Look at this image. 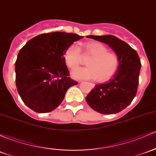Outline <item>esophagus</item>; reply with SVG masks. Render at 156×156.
Masks as SVG:
<instances>
[{
    "label": "esophagus",
    "mask_w": 156,
    "mask_h": 156,
    "mask_svg": "<svg viewBox=\"0 0 156 156\" xmlns=\"http://www.w3.org/2000/svg\"><path fill=\"white\" fill-rule=\"evenodd\" d=\"M90 86H91V87H92V88H93V87H94V84H92V83H90Z\"/></svg>",
    "instance_id": "1"
}]
</instances>
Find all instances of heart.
Returning <instances> with one entry per match:
<instances>
[{
    "label": "heart",
    "instance_id": "obj_1",
    "mask_svg": "<svg viewBox=\"0 0 156 156\" xmlns=\"http://www.w3.org/2000/svg\"><path fill=\"white\" fill-rule=\"evenodd\" d=\"M83 54L91 56L87 61V67L75 69L72 76L75 79L95 80L105 82L115 74L119 67V58L113 52H108L106 46L97 41L83 44ZM64 60L71 69L78 67L81 63V49L77 44H71L64 52Z\"/></svg>",
    "mask_w": 156,
    "mask_h": 156
}]
</instances>
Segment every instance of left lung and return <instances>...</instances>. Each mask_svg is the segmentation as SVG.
Wrapping results in <instances>:
<instances>
[{"label":"left lung","mask_w":156,"mask_h":156,"mask_svg":"<svg viewBox=\"0 0 156 156\" xmlns=\"http://www.w3.org/2000/svg\"><path fill=\"white\" fill-rule=\"evenodd\" d=\"M88 38L104 43L119 58V67L112 78L95 85L86 97L87 104L98 112L110 115L126 108L136 95L141 61L138 53L126 42L112 35H88Z\"/></svg>","instance_id":"8db88e82"}]
</instances>
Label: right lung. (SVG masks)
<instances>
[{
	"label": "right lung",
	"instance_id": "add662e5",
	"mask_svg": "<svg viewBox=\"0 0 156 156\" xmlns=\"http://www.w3.org/2000/svg\"><path fill=\"white\" fill-rule=\"evenodd\" d=\"M83 36L55 32L41 34L29 41L15 61L18 94L27 107L38 113L57 108L70 87L78 82L70 79L64 52Z\"/></svg>",
	"mask_w": 156,
	"mask_h": 156
}]
</instances>
